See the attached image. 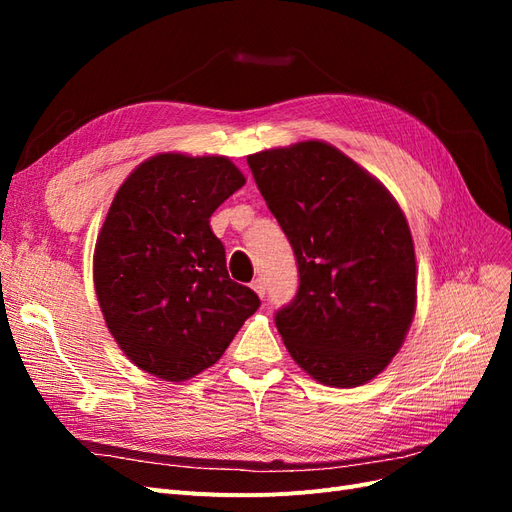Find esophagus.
<instances>
[{"label":"esophagus","instance_id":"34e87169","mask_svg":"<svg viewBox=\"0 0 512 512\" xmlns=\"http://www.w3.org/2000/svg\"><path fill=\"white\" fill-rule=\"evenodd\" d=\"M252 290H254V292L258 294V297L262 299V297H265V290H267V288H265V282H262L260 277H258V280H254V282H252Z\"/></svg>","mask_w":512,"mask_h":512}]
</instances>
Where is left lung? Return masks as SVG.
Segmentation results:
<instances>
[{"label":"left lung","mask_w":512,"mask_h":512,"mask_svg":"<svg viewBox=\"0 0 512 512\" xmlns=\"http://www.w3.org/2000/svg\"><path fill=\"white\" fill-rule=\"evenodd\" d=\"M299 265L275 327L314 380L350 389L376 378L416 309L410 226L393 194L346 153L303 141L247 156Z\"/></svg>","instance_id":"1"}]
</instances>
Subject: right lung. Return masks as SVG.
Segmentation results:
<instances>
[{
    "mask_svg": "<svg viewBox=\"0 0 512 512\" xmlns=\"http://www.w3.org/2000/svg\"><path fill=\"white\" fill-rule=\"evenodd\" d=\"M245 185L224 156L158 153L117 190L94 252L106 327L128 359L166 382L218 363L260 307L232 282L209 218Z\"/></svg>",
    "mask_w": 512,
    "mask_h": 512,
    "instance_id": "1",
    "label": "right lung"
}]
</instances>
